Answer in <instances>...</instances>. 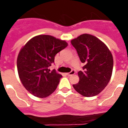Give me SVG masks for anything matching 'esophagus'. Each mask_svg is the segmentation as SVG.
I'll return each mask as SVG.
<instances>
[{"mask_svg":"<svg viewBox=\"0 0 128 128\" xmlns=\"http://www.w3.org/2000/svg\"><path fill=\"white\" fill-rule=\"evenodd\" d=\"M76 72L75 70H72L70 72H68V73H66V74L67 76H72V75H74L75 74Z\"/></svg>","mask_w":128,"mask_h":128,"instance_id":"obj_1","label":"esophagus"}]
</instances>
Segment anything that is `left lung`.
<instances>
[{
    "label": "left lung",
    "instance_id": "left-lung-1",
    "mask_svg": "<svg viewBox=\"0 0 128 128\" xmlns=\"http://www.w3.org/2000/svg\"><path fill=\"white\" fill-rule=\"evenodd\" d=\"M82 63L85 64L78 72L80 81L74 88L84 97L99 94L108 84L112 75L114 59L106 44L89 34H82L71 40Z\"/></svg>",
    "mask_w": 128,
    "mask_h": 128
}]
</instances>
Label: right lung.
Masks as SVG:
<instances>
[{
    "label": "right lung",
    "mask_w": 128,
    "mask_h": 128,
    "mask_svg": "<svg viewBox=\"0 0 128 128\" xmlns=\"http://www.w3.org/2000/svg\"><path fill=\"white\" fill-rule=\"evenodd\" d=\"M65 40L40 34L30 39L21 48L17 57L19 78L25 88L37 98H47L58 85L62 76L49 69L54 56L67 47Z\"/></svg>",
    "instance_id": "1"
}]
</instances>
